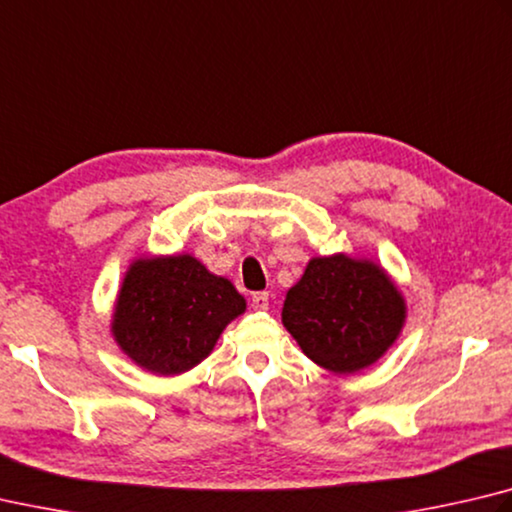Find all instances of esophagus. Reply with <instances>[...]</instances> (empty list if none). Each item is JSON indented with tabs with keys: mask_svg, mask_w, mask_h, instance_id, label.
I'll list each match as a JSON object with an SVG mask.
<instances>
[{
	"mask_svg": "<svg viewBox=\"0 0 512 512\" xmlns=\"http://www.w3.org/2000/svg\"><path fill=\"white\" fill-rule=\"evenodd\" d=\"M250 302H253L255 311H266L268 309V293L257 291V293H253V297H250Z\"/></svg>",
	"mask_w": 512,
	"mask_h": 512,
	"instance_id": "1",
	"label": "esophagus"
}]
</instances>
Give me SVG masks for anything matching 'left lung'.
Wrapping results in <instances>:
<instances>
[{
  "label": "left lung",
  "instance_id": "8db88e82",
  "mask_svg": "<svg viewBox=\"0 0 512 512\" xmlns=\"http://www.w3.org/2000/svg\"><path fill=\"white\" fill-rule=\"evenodd\" d=\"M282 322L315 365L356 374L392 347L405 304L376 264L347 255L315 257L288 288Z\"/></svg>",
  "mask_w": 512,
  "mask_h": 512
}]
</instances>
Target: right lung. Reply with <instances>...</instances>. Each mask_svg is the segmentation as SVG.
<instances>
[{
  "label": "right lung",
  "mask_w": 512,
  "mask_h": 512,
  "mask_svg": "<svg viewBox=\"0 0 512 512\" xmlns=\"http://www.w3.org/2000/svg\"><path fill=\"white\" fill-rule=\"evenodd\" d=\"M244 309L237 288L190 255L138 259L118 293L111 329L138 365L174 376L199 365Z\"/></svg>",
  "instance_id": "obj_1"
}]
</instances>
